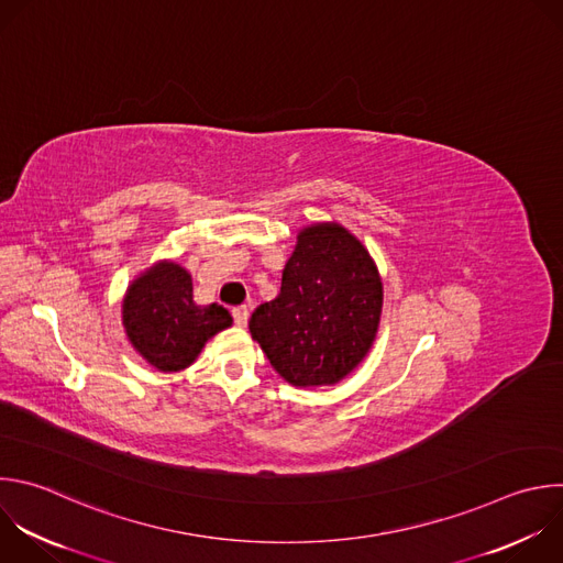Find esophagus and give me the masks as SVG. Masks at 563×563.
I'll list each match as a JSON object with an SVG mask.
<instances>
[{"mask_svg": "<svg viewBox=\"0 0 563 563\" xmlns=\"http://www.w3.org/2000/svg\"><path fill=\"white\" fill-rule=\"evenodd\" d=\"M232 316H234V322H236L239 327H245L247 320H250V309H247L245 305L234 307V309H232Z\"/></svg>", "mask_w": 563, "mask_h": 563, "instance_id": "34e87169", "label": "esophagus"}]
</instances>
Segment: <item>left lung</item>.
Instances as JSON below:
<instances>
[{"label": "left lung", "instance_id": "1", "mask_svg": "<svg viewBox=\"0 0 563 563\" xmlns=\"http://www.w3.org/2000/svg\"><path fill=\"white\" fill-rule=\"evenodd\" d=\"M380 311L368 252L338 223H318L298 234L280 294L256 307L250 331L287 383L333 385L371 349Z\"/></svg>", "mask_w": 563, "mask_h": 563}]
</instances>
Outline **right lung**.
<instances>
[{"mask_svg": "<svg viewBox=\"0 0 563 563\" xmlns=\"http://www.w3.org/2000/svg\"><path fill=\"white\" fill-rule=\"evenodd\" d=\"M123 324L134 349L161 371L190 366L203 344L232 324L230 311L192 296V276L176 263H158L136 278L123 300Z\"/></svg>", "mask_w": 563, "mask_h": 563, "instance_id": "1", "label": "right lung"}]
</instances>
